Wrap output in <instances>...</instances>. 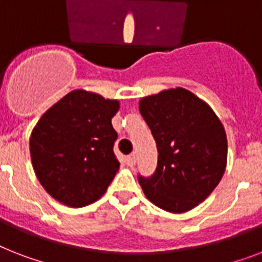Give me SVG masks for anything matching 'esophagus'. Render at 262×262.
<instances>
[{
  "label": "esophagus",
  "mask_w": 262,
  "mask_h": 262,
  "mask_svg": "<svg viewBox=\"0 0 262 262\" xmlns=\"http://www.w3.org/2000/svg\"><path fill=\"white\" fill-rule=\"evenodd\" d=\"M126 164L129 165V167H135V165H136V156H135V155H129V156L126 157Z\"/></svg>",
  "instance_id": "obj_1"
}]
</instances>
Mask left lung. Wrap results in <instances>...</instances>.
Instances as JSON below:
<instances>
[{"label": "left lung", "mask_w": 262, "mask_h": 262, "mask_svg": "<svg viewBox=\"0 0 262 262\" xmlns=\"http://www.w3.org/2000/svg\"><path fill=\"white\" fill-rule=\"evenodd\" d=\"M138 109L159 152L155 173L138 178L142 191L165 211H190L214 191L226 169L222 122L205 101L182 87L144 97Z\"/></svg>", "instance_id": "8db88e82"}]
</instances>
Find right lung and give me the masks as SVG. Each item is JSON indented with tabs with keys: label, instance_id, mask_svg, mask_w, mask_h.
<instances>
[{
	"label": "right lung",
	"instance_id": "1",
	"mask_svg": "<svg viewBox=\"0 0 262 262\" xmlns=\"http://www.w3.org/2000/svg\"><path fill=\"white\" fill-rule=\"evenodd\" d=\"M117 99L74 90L47 110L31 133L32 165L51 196L69 207L97 202L118 172L112 118Z\"/></svg>",
	"mask_w": 262,
	"mask_h": 262
}]
</instances>
